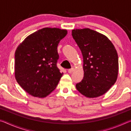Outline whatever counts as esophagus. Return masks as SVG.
<instances>
[{
  "label": "esophagus",
  "mask_w": 131,
  "mask_h": 131,
  "mask_svg": "<svg viewBox=\"0 0 131 131\" xmlns=\"http://www.w3.org/2000/svg\"><path fill=\"white\" fill-rule=\"evenodd\" d=\"M73 71H74V68H72V69H68V72L69 73H72Z\"/></svg>",
  "instance_id": "obj_1"
}]
</instances>
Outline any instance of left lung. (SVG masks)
Masks as SVG:
<instances>
[{
	"mask_svg": "<svg viewBox=\"0 0 131 131\" xmlns=\"http://www.w3.org/2000/svg\"><path fill=\"white\" fill-rule=\"evenodd\" d=\"M73 38L83 57L84 77L77 90L88 97L105 94L116 83L118 57L111 41L105 35L89 28L72 30Z\"/></svg>",
	"mask_w": 131,
	"mask_h": 131,
	"instance_id": "1",
	"label": "left lung"
}]
</instances>
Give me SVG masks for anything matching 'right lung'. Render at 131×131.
<instances>
[{"mask_svg":"<svg viewBox=\"0 0 131 131\" xmlns=\"http://www.w3.org/2000/svg\"><path fill=\"white\" fill-rule=\"evenodd\" d=\"M67 30L45 28L28 36L15 52V77L29 94L44 97L53 91L63 73L57 66L58 45Z\"/></svg>","mask_w":131,"mask_h":131,"instance_id":"right-lung-1","label":"right lung"}]
</instances>
